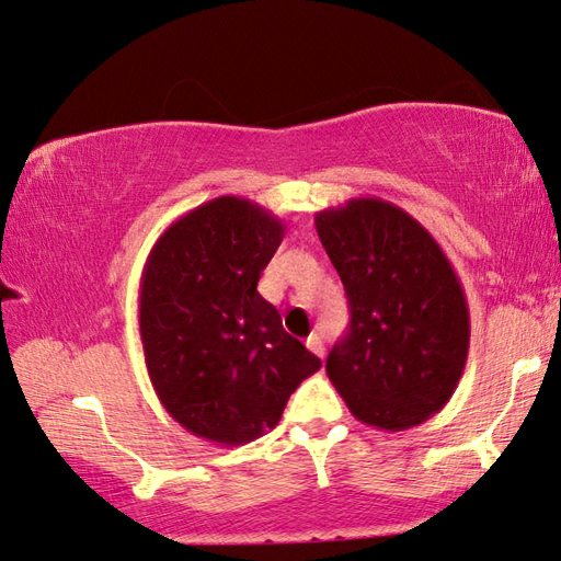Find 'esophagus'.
Instances as JSON below:
<instances>
[{"label": "esophagus", "instance_id": "esophagus-1", "mask_svg": "<svg viewBox=\"0 0 561 561\" xmlns=\"http://www.w3.org/2000/svg\"><path fill=\"white\" fill-rule=\"evenodd\" d=\"M306 347L311 350L316 356H320V359H323V354H325V344H323V337L320 335H311L306 340Z\"/></svg>", "mask_w": 561, "mask_h": 561}]
</instances>
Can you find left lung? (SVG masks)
Returning <instances> with one entry per match:
<instances>
[{"instance_id":"1","label":"left lung","mask_w":561,"mask_h":561,"mask_svg":"<svg viewBox=\"0 0 561 561\" xmlns=\"http://www.w3.org/2000/svg\"><path fill=\"white\" fill-rule=\"evenodd\" d=\"M350 299V332L325 371L356 420L404 432L446 408L470 350L462 284L436 238L380 197L316 214Z\"/></svg>"}]
</instances>
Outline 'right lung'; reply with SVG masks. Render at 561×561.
Instances as JSON below:
<instances>
[{
	"instance_id": "add662e5",
	"label": "right lung",
	"mask_w": 561,
	"mask_h": 561,
	"mask_svg": "<svg viewBox=\"0 0 561 561\" xmlns=\"http://www.w3.org/2000/svg\"><path fill=\"white\" fill-rule=\"evenodd\" d=\"M284 238L257 202L224 195L153 243L139 284V337L161 404L190 434L241 446L277 426L320 359L257 294Z\"/></svg>"
}]
</instances>
